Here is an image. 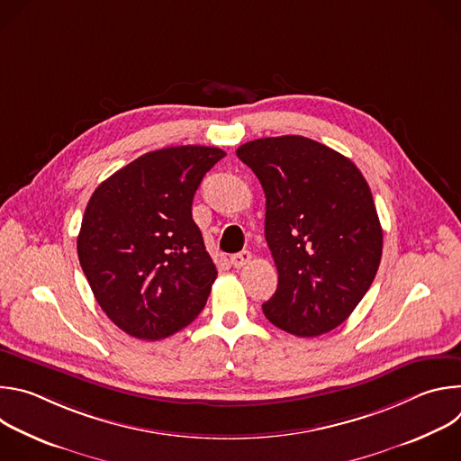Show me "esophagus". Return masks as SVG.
<instances>
[{
  "mask_svg": "<svg viewBox=\"0 0 461 461\" xmlns=\"http://www.w3.org/2000/svg\"><path fill=\"white\" fill-rule=\"evenodd\" d=\"M251 260V253L249 251H239V253H235V255H231V258H230V262H231V267L233 268H242V267H246L248 262Z\"/></svg>",
  "mask_w": 461,
  "mask_h": 461,
  "instance_id": "34e87169",
  "label": "esophagus"
}]
</instances>
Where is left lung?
<instances>
[{"instance_id": "obj_1", "label": "left lung", "mask_w": 461, "mask_h": 461, "mask_svg": "<svg viewBox=\"0 0 461 461\" xmlns=\"http://www.w3.org/2000/svg\"><path fill=\"white\" fill-rule=\"evenodd\" d=\"M237 157L267 196L279 285L262 312L297 338L334 330L368 292L383 251L365 176L350 158L297 135L246 142Z\"/></svg>"}]
</instances>
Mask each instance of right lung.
I'll return each instance as SVG.
<instances>
[{
    "mask_svg": "<svg viewBox=\"0 0 461 461\" xmlns=\"http://www.w3.org/2000/svg\"><path fill=\"white\" fill-rule=\"evenodd\" d=\"M222 157L206 146L151 151L91 194L78 258L100 308L125 334L158 341L204 308L217 268L191 204Z\"/></svg>",
    "mask_w": 461,
    "mask_h": 461,
    "instance_id": "obj_1",
    "label": "right lung"
}]
</instances>
